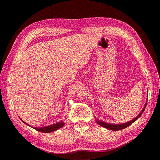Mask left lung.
Masks as SVG:
<instances>
[{"instance_id": "obj_1", "label": "left lung", "mask_w": 160, "mask_h": 160, "mask_svg": "<svg viewBox=\"0 0 160 160\" xmlns=\"http://www.w3.org/2000/svg\"><path fill=\"white\" fill-rule=\"evenodd\" d=\"M147 102H148V99L146 100V104H145L143 109L142 110L141 112L139 113V114L137 116L136 118H135L129 121V122H128L123 123L115 124V123H106L105 122H102V121H99V120H98V119H95V121H96V122L98 123V124L100 125L101 126H102V127H103L106 129H110V130H112V131H119V130H121V129H123L125 128H128V126H129L130 125H132L133 122H135V121H136L138 119H139L140 118V116L142 115L145 109H146Z\"/></svg>"}]
</instances>
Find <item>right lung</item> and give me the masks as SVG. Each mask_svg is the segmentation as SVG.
Returning a JSON list of instances; mask_svg holds the SVG:
<instances>
[{
    "label": "right lung",
    "mask_w": 160,
    "mask_h": 160,
    "mask_svg": "<svg viewBox=\"0 0 160 160\" xmlns=\"http://www.w3.org/2000/svg\"><path fill=\"white\" fill-rule=\"evenodd\" d=\"M21 121H22V122L25 123L26 125H28V126H31L30 125H28V123H25L22 119H21ZM64 125H65V123L62 122V121H61V122H57V123H54V124H52V125H48V126H45V127H41V128H36V127H31H31L33 129H35L38 131V132H44V133H51V132H55V131L60 129L62 127H63Z\"/></svg>",
    "instance_id": "add662e5"
}]
</instances>
